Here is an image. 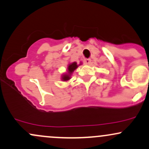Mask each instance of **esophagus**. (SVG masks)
Returning a JSON list of instances; mask_svg holds the SVG:
<instances>
[{
  "label": "esophagus",
  "mask_w": 149,
  "mask_h": 149,
  "mask_svg": "<svg viewBox=\"0 0 149 149\" xmlns=\"http://www.w3.org/2000/svg\"><path fill=\"white\" fill-rule=\"evenodd\" d=\"M84 63L86 65H89L91 63V59L90 58H86L84 61Z\"/></svg>",
  "instance_id": "1"
}]
</instances>
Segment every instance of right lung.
Masks as SVG:
<instances>
[{
    "label": "right lung",
    "mask_w": 149,
    "mask_h": 149,
    "mask_svg": "<svg viewBox=\"0 0 149 149\" xmlns=\"http://www.w3.org/2000/svg\"><path fill=\"white\" fill-rule=\"evenodd\" d=\"M81 62H80V64H77V62H73L71 63H69L68 65V68H67V72L64 74L61 75V80L63 81H67L68 80H70L71 79V76L72 72L75 70L79 67V65H81Z\"/></svg>",
    "instance_id": "1"
}]
</instances>
